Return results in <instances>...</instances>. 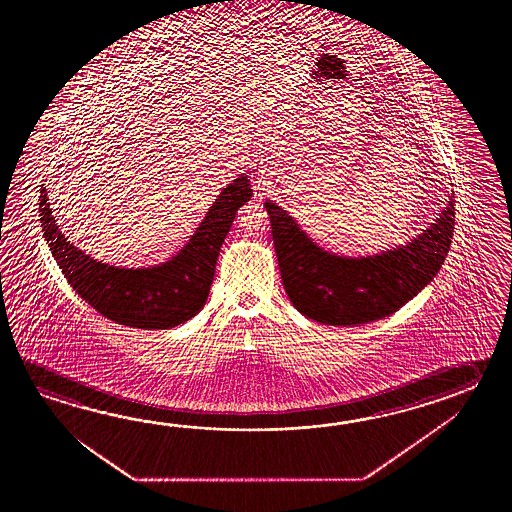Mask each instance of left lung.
I'll return each mask as SVG.
<instances>
[{"instance_id": "left-lung-1", "label": "left lung", "mask_w": 512, "mask_h": 512, "mask_svg": "<svg viewBox=\"0 0 512 512\" xmlns=\"http://www.w3.org/2000/svg\"><path fill=\"white\" fill-rule=\"evenodd\" d=\"M272 241L289 300L302 315L326 326H359L392 315L421 293L445 261L454 232V194L439 216L404 245L340 256L320 247L271 199Z\"/></svg>"}]
</instances>
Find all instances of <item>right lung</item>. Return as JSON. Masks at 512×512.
Segmentation results:
<instances>
[{
    "label": "right lung",
    "instance_id": "obj_1",
    "mask_svg": "<svg viewBox=\"0 0 512 512\" xmlns=\"http://www.w3.org/2000/svg\"><path fill=\"white\" fill-rule=\"evenodd\" d=\"M249 177L241 174L219 194L181 251L153 267L128 269L91 258L56 225L47 190H40V221L47 245L67 282L100 315L120 326L172 329L203 309L221 245L238 208L251 201Z\"/></svg>",
    "mask_w": 512,
    "mask_h": 512
}]
</instances>
